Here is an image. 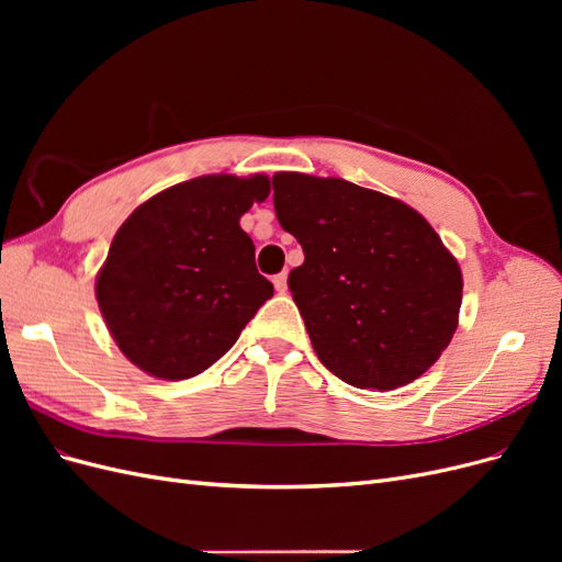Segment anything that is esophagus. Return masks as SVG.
I'll return each instance as SVG.
<instances>
[{
    "label": "esophagus",
    "instance_id": "esophagus-1",
    "mask_svg": "<svg viewBox=\"0 0 562 562\" xmlns=\"http://www.w3.org/2000/svg\"><path fill=\"white\" fill-rule=\"evenodd\" d=\"M274 288H277L279 293H285V291H288V274H285V271H283V274H277V277H274Z\"/></svg>",
    "mask_w": 562,
    "mask_h": 562
}]
</instances>
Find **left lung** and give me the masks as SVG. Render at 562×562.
<instances>
[{
    "label": "left lung",
    "instance_id": "8db88e82",
    "mask_svg": "<svg viewBox=\"0 0 562 562\" xmlns=\"http://www.w3.org/2000/svg\"><path fill=\"white\" fill-rule=\"evenodd\" d=\"M274 211L304 262L288 288L318 361L359 389L424 375L457 330L462 269L407 203L342 178L277 173Z\"/></svg>",
    "mask_w": 562,
    "mask_h": 562
}]
</instances>
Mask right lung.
I'll return each instance as SVG.
<instances>
[{
    "instance_id": "obj_1",
    "label": "right lung",
    "mask_w": 562,
    "mask_h": 562,
    "mask_svg": "<svg viewBox=\"0 0 562 562\" xmlns=\"http://www.w3.org/2000/svg\"><path fill=\"white\" fill-rule=\"evenodd\" d=\"M269 196L267 176H201L155 194L114 234L95 300L126 359L187 380L232 349L274 295L239 220Z\"/></svg>"
}]
</instances>
